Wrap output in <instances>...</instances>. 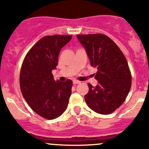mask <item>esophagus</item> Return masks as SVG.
Returning a JSON list of instances; mask_svg holds the SVG:
<instances>
[{
    "label": "esophagus",
    "mask_w": 149,
    "mask_h": 149,
    "mask_svg": "<svg viewBox=\"0 0 149 149\" xmlns=\"http://www.w3.org/2000/svg\"><path fill=\"white\" fill-rule=\"evenodd\" d=\"M73 84H74V85H76V84H81V81H79L73 80Z\"/></svg>",
    "instance_id": "esophagus-1"
}]
</instances>
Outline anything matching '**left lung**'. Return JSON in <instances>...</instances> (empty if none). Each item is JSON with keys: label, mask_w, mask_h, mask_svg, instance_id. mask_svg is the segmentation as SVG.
<instances>
[{"label": "left lung", "mask_w": 149, "mask_h": 149, "mask_svg": "<svg viewBox=\"0 0 149 149\" xmlns=\"http://www.w3.org/2000/svg\"><path fill=\"white\" fill-rule=\"evenodd\" d=\"M77 38L86 49L91 65L97 68L94 78L98 84H88L86 102L97 113H112L124 102L131 86V74L125 57L104 34H77Z\"/></svg>", "instance_id": "8db88e82"}]
</instances>
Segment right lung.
<instances>
[{"mask_svg":"<svg viewBox=\"0 0 149 149\" xmlns=\"http://www.w3.org/2000/svg\"><path fill=\"white\" fill-rule=\"evenodd\" d=\"M72 35L47 36L30 49L22 63L20 88L22 95L33 111L42 118L53 120L67 109L73 82L54 80L61 49Z\"/></svg>","mask_w":149,"mask_h":149,"instance_id":"add662e5","label":"right lung"}]
</instances>
